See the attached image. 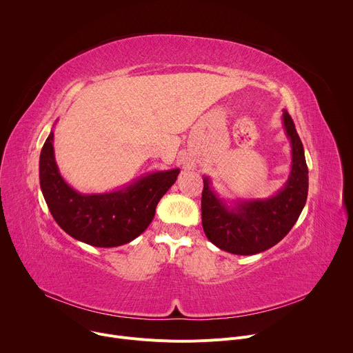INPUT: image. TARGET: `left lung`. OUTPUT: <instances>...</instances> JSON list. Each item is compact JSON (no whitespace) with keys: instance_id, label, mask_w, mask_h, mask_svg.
<instances>
[{"instance_id":"obj_1","label":"left lung","mask_w":353,"mask_h":353,"mask_svg":"<svg viewBox=\"0 0 353 353\" xmlns=\"http://www.w3.org/2000/svg\"><path fill=\"white\" fill-rule=\"evenodd\" d=\"M285 134L292 146L290 173L283 187L268 198H221L212 181L204 176L201 218L205 236L221 250L237 256H253L279 243L293 228L305 208L309 191V170L293 120L282 114Z\"/></svg>"}]
</instances>
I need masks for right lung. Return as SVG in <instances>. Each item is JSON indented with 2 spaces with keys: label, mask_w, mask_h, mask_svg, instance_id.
I'll use <instances>...</instances> for the list:
<instances>
[{
  "label": "right lung",
  "mask_w": 353,
  "mask_h": 353,
  "mask_svg": "<svg viewBox=\"0 0 353 353\" xmlns=\"http://www.w3.org/2000/svg\"><path fill=\"white\" fill-rule=\"evenodd\" d=\"M53 141L52 131L39 161L46 204L65 233L94 247H117L138 237L152 222L158 203L180 173V169L152 172L116 191L81 194L63 179Z\"/></svg>",
  "instance_id": "obj_1"
}]
</instances>
